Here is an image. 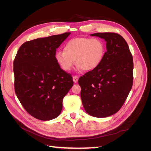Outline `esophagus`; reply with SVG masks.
<instances>
[{
    "instance_id": "1",
    "label": "esophagus",
    "mask_w": 151,
    "mask_h": 151,
    "mask_svg": "<svg viewBox=\"0 0 151 151\" xmlns=\"http://www.w3.org/2000/svg\"><path fill=\"white\" fill-rule=\"evenodd\" d=\"M72 78H73V81H74V83H77V81H78V80H79V77H77V76H73Z\"/></svg>"
}]
</instances>
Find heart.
Masks as SVG:
<instances>
[{
	"label": "heart",
	"instance_id": "obj_1",
	"mask_svg": "<svg viewBox=\"0 0 151 151\" xmlns=\"http://www.w3.org/2000/svg\"><path fill=\"white\" fill-rule=\"evenodd\" d=\"M104 53V44L100 39L77 38L67 42L63 52H57L55 57L57 64L63 71H70L76 60L79 70L89 72L101 64Z\"/></svg>",
	"mask_w": 151,
	"mask_h": 151
}]
</instances>
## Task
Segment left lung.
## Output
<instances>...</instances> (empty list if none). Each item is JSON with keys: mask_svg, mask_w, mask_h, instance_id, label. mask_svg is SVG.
<instances>
[{"mask_svg": "<svg viewBox=\"0 0 151 151\" xmlns=\"http://www.w3.org/2000/svg\"><path fill=\"white\" fill-rule=\"evenodd\" d=\"M104 40L106 50L96 69L79 79L81 98L91 116L104 118L116 113L125 103L133 84V58L128 44L120 35H91Z\"/></svg>", "mask_w": 151, "mask_h": 151, "instance_id": "left-lung-1", "label": "left lung"}]
</instances>
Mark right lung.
<instances>
[{"mask_svg": "<svg viewBox=\"0 0 151 151\" xmlns=\"http://www.w3.org/2000/svg\"><path fill=\"white\" fill-rule=\"evenodd\" d=\"M70 34L26 42L14 60L16 94L26 111L38 120L58 116L63 98L74 84L72 76L58 66L55 57L56 49Z\"/></svg>", "mask_w": 151, "mask_h": 151, "instance_id": "add662e5", "label": "right lung"}]
</instances>
